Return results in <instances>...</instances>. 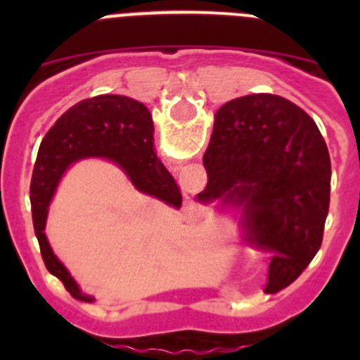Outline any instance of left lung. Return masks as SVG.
Returning a JSON list of instances; mask_svg holds the SVG:
<instances>
[{"label":"left lung","instance_id":"1","mask_svg":"<svg viewBox=\"0 0 360 360\" xmlns=\"http://www.w3.org/2000/svg\"><path fill=\"white\" fill-rule=\"evenodd\" d=\"M203 165L196 200L234 209L245 240L272 254L266 290L288 287L319 250L328 216L332 165L317 124L279 95L238 97L216 111Z\"/></svg>","mask_w":360,"mask_h":360}]
</instances>
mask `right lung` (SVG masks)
<instances>
[{"instance_id": "obj_1", "label": "right lung", "mask_w": 360, "mask_h": 360, "mask_svg": "<svg viewBox=\"0 0 360 360\" xmlns=\"http://www.w3.org/2000/svg\"><path fill=\"white\" fill-rule=\"evenodd\" d=\"M153 119L148 108L124 95L84 98L57 119L37 153L30 184L32 221L41 256L50 274L59 278L72 297L91 303L50 247L44 227L50 202L70 165L82 158H106L117 164L141 193L157 196L174 209L182 195L153 146Z\"/></svg>"}]
</instances>
